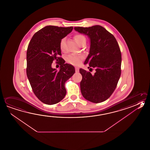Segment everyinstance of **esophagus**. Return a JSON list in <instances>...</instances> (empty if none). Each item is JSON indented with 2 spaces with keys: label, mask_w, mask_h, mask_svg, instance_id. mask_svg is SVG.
I'll return each instance as SVG.
<instances>
[{
  "label": "esophagus",
  "mask_w": 150,
  "mask_h": 150,
  "mask_svg": "<svg viewBox=\"0 0 150 150\" xmlns=\"http://www.w3.org/2000/svg\"><path fill=\"white\" fill-rule=\"evenodd\" d=\"M75 71L77 73L79 71V67H75Z\"/></svg>",
  "instance_id": "1"
}]
</instances>
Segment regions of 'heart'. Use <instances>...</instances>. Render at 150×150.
<instances>
[{"instance_id":"b5f03b06","label":"heart","mask_w":150,"mask_h":150,"mask_svg":"<svg viewBox=\"0 0 150 150\" xmlns=\"http://www.w3.org/2000/svg\"><path fill=\"white\" fill-rule=\"evenodd\" d=\"M74 39L75 40L76 42L79 45L83 41L86 40V38L82 34H77L74 35ZM65 42V40L64 38L61 40L60 42V49L62 51H63L64 50ZM83 59H84V57L83 56L75 55V54L69 55L66 58V60L67 62H68L69 64L75 65V66L79 65Z\"/></svg>"}]
</instances>
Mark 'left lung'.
Listing matches in <instances>:
<instances>
[{
	"mask_svg": "<svg viewBox=\"0 0 150 150\" xmlns=\"http://www.w3.org/2000/svg\"><path fill=\"white\" fill-rule=\"evenodd\" d=\"M75 30L87 35L90 39V49L84 64L96 68L92 75L82 68L80 83L82 96L96 103L105 101L113 93L121 75L122 54L116 38L100 25L88 28L75 27Z\"/></svg>",
	"mask_w": 150,
	"mask_h": 150,
	"instance_id": "1",
	"label": "left lung"
}]
</instances>
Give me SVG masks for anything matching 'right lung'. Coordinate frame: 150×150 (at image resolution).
Listing matches in <instances>:
<instances>
[{"label":"right lung","mask_w":150,"mask_h":150,"mask_svg":"<svg viewBox=\"0 0 150 150\" xmlns=\"http://www.w3.org/2000/svg\"><path fill=\"white\" fill-rule=\"evenodd\" d=\"M73 27L46 26L36 32L28 44L26 74L32 90L43 103L52 105L64 98L65 82L75 71L72 65L61 61L60 70L51 67L54 59L62 58L60 42L72 31Z\"/></svg>","instance_id":"right-lung-1"}]
</instances>
